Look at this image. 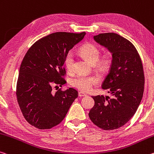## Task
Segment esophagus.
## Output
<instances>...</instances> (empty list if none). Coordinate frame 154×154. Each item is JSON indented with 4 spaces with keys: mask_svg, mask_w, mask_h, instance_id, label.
Returning a JSON list of instances; mask_svg holds the SVG:
<instances>
[{
    "mask_svg": "<svg viewBox=\"0 0 154 154\" xmlns=\"http://www.w3.org/2000/svg\"><path fill=\"white\" fill-rule=\"evenodd\" d=\"M78 95H79V97H86V94L84 93V92H79V94H78Z\"/></svg>",
    "mask_w": 154,
    "mask_h": 154,
    "instance_id": "obj_1",
    "label": "esophagus"
}]
</instances>
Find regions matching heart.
<instances>
[{
  "mask_svg": "<svg viewBox=\"0 0 154 154\" xmlns=\"http://www.w3.org/2000/svg\"><path fill=\"white\" fill-rule=\"evenodd\" d=\"M79 53L91 63L95 64L100 70H106L111 64V58L108 55H105L99 59V48L93 44H86L79 48ZM74 55L72 51H68L64 60L65 66L68 70H71L74 64ZM98 78L92 75H77L71 79L70 84L73 87L82 91L88 92L92 89L93 86L98 84Z\"/></svg>",
  "mask_w": 154,
  "mask_h": 154,
  "instance_id": "heart-1",
  "label": "heart"
}]
</instances>
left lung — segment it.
I'll return each mask as SVG.
<instances>
[{
	"mask_svg": "<svg viewBox=\"0 0 154 154\" xmlns=\"http://www.w3.org/2000/svg\"><path fill=\"white\" fill-rule=\"evenodd\" d=\"M94 39L112 53L109 71L102 84V88L112 97L92 96L94 106L88 115L102 130H116L130 120L142 100L145 85L142 61L133 44L119 34L100 33Z\"/></svg>",
	"mask_w": 154,
	"mask_h": 154,
	"instance_id": "8db88e82",
	"label": "left lung"
}]
</instances>
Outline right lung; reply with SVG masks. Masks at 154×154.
<instances>
[{"instance_id": "add662e5", "label": "right lung", "mask_w": 154, "mask_h": 154, "mask_svg": "<svg viewBox=\"0 0 154 154\" xmlns=\"http://www.w3.org/2000/svg\"><path fill=\"white\" fill-rule=\"evenodd\" d=\"M85 35V32L51 33L36 41L24 55L16 94L23 115L30 125L40 130L57 125L77 98L74 88H60L54 94L52 87L66 83L64 57Z\"/></svg>"}]
</instances>
